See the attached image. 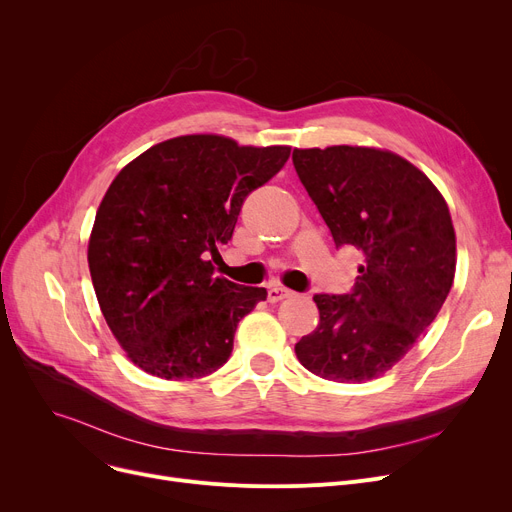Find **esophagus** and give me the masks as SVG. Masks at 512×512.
Segmentation results:
<instances>
[{
    "instance_id": "1",
    "label": "esophagus",
    "mask_w": 512,
    "mask_h": 512,
    "mask_svg": "<svg viewBox=\"0 0 512 512\" xmlns=\"http://www.w3.org/2000/svg\"><path fill=\"white\" fill-rule=\"evenodd\" d=\"M292 290L288 288H282V286H270L267 288V301L270 303H278V301H284V299H290L292 297Z\"/></svg>"
}]
</instances>
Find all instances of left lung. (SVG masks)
I'll return each mask as SVG.
<instances>
[{"mask_svg": "<svg viewBox=\"0 0 512 512\" xmlns=\"http://www.w3.org/2000/svg\"><path fill=\"white\" fill-rule=\"evenodd\" d=\"M292 164L336 249L363 265L346 294H315L319 324L294 351L324 380L361 384L392 369L442 309L456 265L450 211L407 159L367 147L294 149Z\"/></svg>", "mask_w": 512, "mask_h": 512, "instance_id": "1", "label": "left lung"}]
</instances>
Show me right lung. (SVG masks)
Masks as SVG:
<instances>
[{
    "instance_id": "right-lung-1",
    "label": "right lung",
    "mask_w": 512,
    "mask_h": 512,
    "mask_svg": "<svg viewBox=\"0 0 512 512\" xmlns=\"http://www.w3.org/2000/svg\"><path fill=\"white\" fill-rule=\"evenodd\" d=\"M290 147H238L215 134L153 145L116 176L97 209L89 270L101 313L134 365L195 380L232 355L238 321L267 290L213 274L247 195Z\"/></svg>"
}]
</instances>
